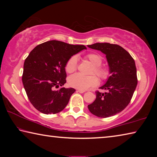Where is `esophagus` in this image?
Returning <instances> with one entry per match:
<instances>
[{
    "label": "esophagus",
    "instance_id": "1",
    "mask_svg": "<svg viewBox=\"0 0 157 157\" xmlns=\"http://www.w3.org/2000/svg\"><path fill=\"white\" fill-rule=\"evenodd\" d=\"M78 92H79V93H80V94H83V93H84V92H85V91H84V90H82V89H78Z\"/></svg>",
    "mask_w": 157,
    "mask_h": 157
}]
</instances>
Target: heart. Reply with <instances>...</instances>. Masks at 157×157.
Returning <instances> with one entry per match:
<instances>
[{"instance_id":"b5f03b06","label":"heart","mask_w":157,"mask_h":157,"mask_svg":"<svg viewBox=\"0 0 157 157\" xmlns=\"http://www.w3.org/2000/svg\"><path fill=\"white\" fill-rule=\"evenodd\" d=\"M85 58L94 66L91 71L92 74H95L102 80H105L108 78L109 75V71L107 68L101 66L102 58L100 55L96 53H89L85 56ZM77 67H78V58L76 56H72L66 62L65 70L67 73H71L76 70ZM98 82H99L98 79L95 75L84 76L79 73L74 74L68 78V84L71 86L82 90L95 86L98 85Z\"/></svg>"}]
</instances>
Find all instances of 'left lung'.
Wrapping results in <instances>:
<instances>
[{
	"mask_svg": "<svg viewBox=\"0 0 157 157\" xmlns=\"http://www.w3.org/2000/svg\"><path fill=\"white\" fill-rule=\"evenodd\" d=\"M89 48L106 55L109 73L105 84L100 89L107 92H95L96 98L88 105L90 112L100 118H107L120 113L131 101L138 80L135 62L129 53L117 44L96 43Z\"/></svg>",
	"mask_w": 157,
	"mask_h": 157,
	"instance_id": "left-lung-1",
	"label": "left lung"
}]
</instances>
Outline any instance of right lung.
I'll use <instances>...</instances> for the list:
<instances>
[{
    "label": "right lung",
    "mask_w": 157,
    "mask_h": 157,
    "mask_svg": "<svg viewBox=\"0 0 157 157\" xmlns=\"http://www.w3.org/2000/svg\"><path fill=\"white\" fill-rule=\"evenodd\" d=\"M86 49L84 45H72L60 41H48L36 46L23 65L22 82L29 100L45 114L62 111L75 90L66 89L65 66L73 55ZM62 86L59 90L55 88Z\"/></svg>",
    "instance_id": "add662e5"
}]
</instances>
